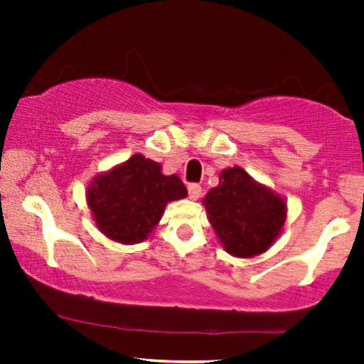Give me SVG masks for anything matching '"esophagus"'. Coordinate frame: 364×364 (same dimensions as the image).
<instances>
[{"label": "esophagus", "mask_w": 364, "mask_h": 364, "mask_svg": "<svg viewBox=\"0 0 364 364\" xmlns=\"http://www.w3.org/2000/svg\"><path fill=\"white\" fill-rule=\"evenodd\" d=\"M200 196H202V187L198 186V183H188V197H191L192 200H197Z\"/></svg>", "instance_id": "34e87169"}]
</instances>
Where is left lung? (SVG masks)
Returning a JSON list of instances; mask_svg holds the SVG:
<instances>
[{
  "instance_id": "obj_1",
  "label": "left lung",
  "mask_w": 364,
  "mask_h": 364,
  "mask_svg": "<svg viewBox=\"0 0 364 364\" xmlns=\"http://www.w3.org/2000/svg\"><path fill=\"white\" fill-rule=\"evenodd\" d=\"M202 202L222 247L233 257L252 258L267 252L287 220L285 198L238 166L223 168L220 183Z\"/></svg>"
}]
</instances>
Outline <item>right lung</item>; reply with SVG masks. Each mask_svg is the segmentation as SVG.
<instances>
[{"label":"right lung","mask_w":364,"mask_h":364,"mask_svg":"<svg viewBox=\"0 0 364 364\" xmlns=\"http://www.w3.org/2000/svg\"><path fill=\"white\" fill-rule=\"evenodd\" d=\"M187 197L177 176H164L162 166L134 154L129 161L99 173L86 198L99 230L114 242L139 243L161 220L166 205Z\"/></svg>","instance_id":"right-lung-1"}]
</instances>
